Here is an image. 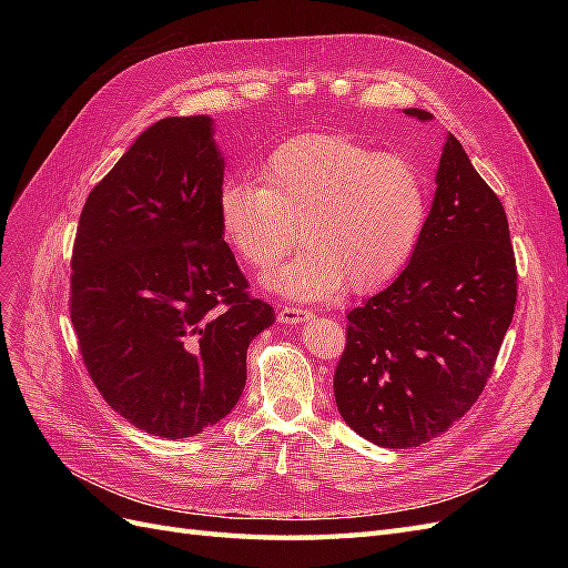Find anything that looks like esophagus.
Wrapping results in <instances>:
<instances>
[{
    "label": "esophagus",
    "instance_id": "1",
    "mask_svg": "<svg viewBox=\"0 0 568 568\" xmlns=\"http://www.w3.org/2000/svg\"><path fill=\"white\" fill-rule=\"evenodd\" d=\"M313 317L311 311H305V307H294V305H282L277 320L282 324H298V322H307Z\"/></svg>",
    "mask_w": 568,
    "mask_h": 568
}]
</instances>
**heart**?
Returning <instances> with one entry per match:
<instances>
[{
    "mask_svg": "<svg viewBox=\"0 0 568 568\" xmlns=\"http://www.w3.org/2000/svg\"><path fill=\"white\" fill-rule=\"evenodd\" d=\"M222 234L236 257L270 270L263 286L294 301H326L388 284L415 253L428 217V180L403 153L348 134H301L274 149L261 184L227 180L217 194Z\"/></svg>",
    "mask_w": 568,
    "mask_h": 568,
    "instance_id": "heart-1",
    "label": "heart"
}]
</instances>
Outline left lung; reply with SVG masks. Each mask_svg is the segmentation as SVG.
<instances>
[{"instance_id":"1","label":"left lung","mask_w":568,"mask_h":568,"mask_svg":"<svg viewBox=\"0 0 568 568\" xmlns=\"http://www.w3.org/2000/svg\"><path fill=\"white\" fill-rule=\"evenodd\" d=\"M407 115L432 120L422 109ZM517 305V261L500 199L455 134L419 244L390 286L348 313L334 398L355 434L417 448L467 415L490 379Z\"/></svg>"}]
</instances>
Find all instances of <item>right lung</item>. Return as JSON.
<instances>
[{"mask_svg": "<svg viewBox=\"0 0 568 568\" xmlns=\"http://www.w3.org/2000/svg\"><path fill=\"white\" fill-rule=\"evenodd\" d=\"M225 159L209 115L146 128L84 201L71 261V320L97 390L161 438L225 419L246 351L274 322L248 296L217 217Z\"/></svg>", "mask_w": 568, "mask_h": 568, "instance_id": "1", "label": "right lung"}]
</instances>
